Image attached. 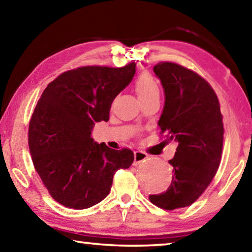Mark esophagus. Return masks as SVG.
Masks as SVG:
<instances>
[{
  "label": "esophagus",
  "instance_id": "esophagus-1",
  "mask_svg": "<svg viewBox=\"0 0 252 252\" xmlns=\"http://www.w3.org/2000/svg\"><path fill=\"white\" fill-rule=\"evenodd\" d=\"M147 158H148L147 153H144L142 151H135L134 152V162H133V164L134 165H138L139 163H141V162L146 161Z\"/></svg>",
  "mask_w": 252,
  "mask_h": 252
}]
</instances>
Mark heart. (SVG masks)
Segmentation results:
<instances>
[{
  "mask_svg": "<svg viewBox=\"0 0 252 252\" xmlns=\"http://www.w3.org/2000/svg\"><path fill=\"white\" fill-rule=\"evenodd\" d=\"M135 91L138 93L140 100L159 95V87H158L156 80L148 73H143L136 79Z\"/></svg>",
  "mask_w": 252,
  "mask_h": 252,
  "instance_id": "heart-1",
  "label": "heart"
}]
</instances>
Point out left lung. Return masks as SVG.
I'll list each match as a JSON object with an SVG mask.
<instances>
[{
  "mask_svg": "<svg viewBox=\"0 0 252 252\" xmlns=\"http://www.w3.org/2000/svg\"><path fill=\"white\" fill-rule=\"evenodd\" d=\"M153 72L164 91L158 126L178 147L169 161L171 185L149 198L157 207L173 210L192 204L216 176L222 152V114L213 89L195 72L171 62L158 63Z\"/></svg>",
  "mask_w": 252,
  "mask_h": 252,
  "instance_id": "left-lung-1",
  "label": "left lung"
}]
</instances>
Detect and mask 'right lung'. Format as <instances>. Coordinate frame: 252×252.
Returning <instances> with one entry per match:
<instances>
[{
	"mask_svg": "<svg viewBox=\"0 0 252 252\" xmlns=\"http://www.w3.org/2000/svg\"><path fill=\"white\" fill-rule=\"evenodd\" d=\"M135 63L123 67L82 66L64 72L42 93L29 126L36 172L62 206L87 209L110 193L113 176L134 160L129 149L113 150L91 138L108 121L111 104L130 84Z\"/></svg>",
	"mask_w": 252,
	"mask_h": 252,
	"instance_id": "add662e5",
	"label": "right lung"
}]
</instances>
